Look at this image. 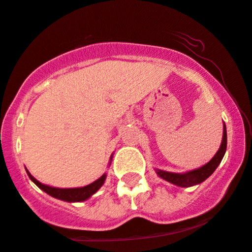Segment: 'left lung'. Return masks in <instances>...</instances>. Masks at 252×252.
<instances>
[{
    "label": "left lung",
    "instance_id": "8db88e82",
    "mask_svg": "<svg viewBox=\"0 0 252 252\" xmlns=\"http://www.w3.org/2000/svg\"><path fill=\"white\" fill-rule=\"evenodd\" d=\"M226 146H227V134H226V126L224 124V132H222V140L221 145H220L219 150L214 157L208 162L207 164L201 166L199 169H195V170L183 172V174H177V172H169L159 170V169H156L157 175L159 177H162L163 180L168 181V182L172 183L175 186H179V187L182 188H188L193 187L195 185H199L205 181L206 179L211 176L216 169L218 168L220 162H221L222 157H224L226 152Z\"/></svg>",
    "mask_w": 252,
    "mask_h": 252
}]
</instances>
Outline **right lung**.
I'll return each instance as SVG.
<instances>
[{"instance_id": "1", "label": "right lung", "mask_w": 252, "mask_h": 252, "mask_svg": "<svg viewBox=\"0 0 252 252\" xmlns=\"http://www.w3.org/2000/svg\"><path fill=\"white\" fill-rule=\"evenodd\" d=\"M27 175L33 182L38 186L41 190H44L45 193H47L51 196L56 197V199L63 200V201H67V202H82L84 200L89 199L93 194H95L96 191L98 190L102 185L104 183V180H106V174H103L102 176L100 177L98 180H96L95 182L90 183V185L86 186V187L82 188H56V187H50V186L42 185V183L39 182L38 180H35L32 175L30 174V171L27 170Z\"/></svg>"}]
</instances>
